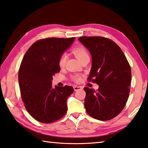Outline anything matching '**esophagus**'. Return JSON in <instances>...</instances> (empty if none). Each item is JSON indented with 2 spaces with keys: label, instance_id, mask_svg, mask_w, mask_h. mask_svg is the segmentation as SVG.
I'll return each mask as SVG.
<instances>
[{
  "label": "esophagus",
  "instance_id": "obj_1",
  "mask_svg": "<svg viewBox=\"0 0 148 148\" xmlns=\"http://www.w3.org/2000/svg\"><path fill=\"white\" fill-rule=\"evenodd\" d=\"M83 89V88L81 87V86H74V91H78V90H82Z\"/></svg>",
  "mask_w": 148,
  "mask_h": 148
}]
</instances>
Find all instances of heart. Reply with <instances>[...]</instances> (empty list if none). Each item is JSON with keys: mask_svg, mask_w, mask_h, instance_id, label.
<instances>
[{"mask_svg": "<svg viewBox=\"0 0 148 148\" xmlns=\"http://www.w3.org/2000/svg\"><path fill=\"white\" fill-rule=\"evenodd\" d=\"M72 51H73V53L79 61H81V60H83V58L86 57H89L86 50L84 48H83V47H77V48H75L72 50ZM67 55L65 53H62L58 59V64L60 65V67H64L66 61H67ZM79 79L80 78L79 76H76L72 77V80L76 81V82L79 81Z\"/></svg>", "mask_w": 148, "mask_h": 148, "instance_id": "1", "label": "heart"}]
</instances>
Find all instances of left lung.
Here are the masks:
<instances>
[{
  "label": "left lung",
  "mask_w": 148,
  "mask_h": 148,
  "mask_svg": "<svg viewBox=\"0 0 148 148\" xmlns=\"http://www.w3.org/2000/svg\"><path fill=\"white\" fill-rule=\"evenodd\" d=\"M79 40L92 58L88 81L99 86L97 91L84 88L86 111L93 118L109 120L121 112L128 100L132 79L130 64L121 48L111 39L83 36Z\"/></svg>",
  "instance_id": "1"
}]
</instances>
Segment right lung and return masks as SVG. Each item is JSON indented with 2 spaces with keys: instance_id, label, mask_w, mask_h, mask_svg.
Returning <instances> with one entry per match:
<instances>
[{
  "instance_id": "add662e5",
  "label": "right lung",
  "mask_w": 148,
  "mask_h": 148,
  "mask_svg": "<svg viewBox=\"0 0 148 148\" xmlns=\"http://www.w3.org/2000/svg\"><path fill=\"white\" fill-rule=\"evenodd\" d=\"M74 39H40L30 47L22 60L18 72L21 99L28 112L40 123L55 122L67 111V99L74 88L70 86L53 88L51 80L60 70V56Z\"/></svg>"
}]
</instances>
